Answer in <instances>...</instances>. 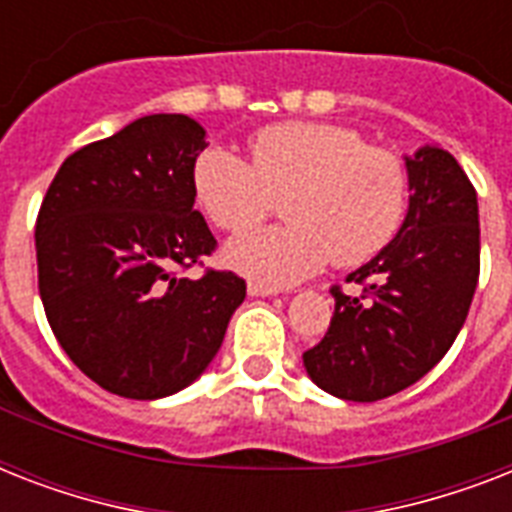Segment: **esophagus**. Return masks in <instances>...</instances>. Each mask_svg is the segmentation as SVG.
<instances>
[{"label":"esophagus","mask_w":512,"mask_h":512,"mask_svg":"<svg viewBox=\"0 0 512 512\" xmlns=\"http://www.w3.org/2000/svg\"><path fill=\"white\" fill-rule=\"evenodd\" d=\"M247 292L252 297H271V295H276L279 289L271 287V284H263V281H249Z\"/></svg>","instance_id":"esophagus-1"}]
</instances>
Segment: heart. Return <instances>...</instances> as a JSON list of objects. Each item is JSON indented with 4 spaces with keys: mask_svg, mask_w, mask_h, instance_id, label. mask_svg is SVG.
<instances>
[{
    "mask_svg": "<svg viewBox=\"0 0 512 512\" xmlns=\"http://www.w3.org/2000/svg\"><path fill=\"white\" fill-rule=\"evenodd\" d=\"M252 164L228 148H207L193 164V191L217 228H255L284 199L289 223L244 233L225 247L236 271L289 284L329 260L356 268L377 257L404 225L409 172L393 151L366 146L350 127L271 124L249 140Z\"/></svg>",
    "mask_w": 512,
    "mask_h": 512,
    "instance_id": "b5f03b06",
    "label": "heart"
}]
</instances>
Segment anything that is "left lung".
<instances>
[{"label":"left lung","instance_id":"1","mask_svg":"<svg viewBox=\"0 0 512 512\" xmlns=\"http://www.w3.org/2000/svg\"><path fill=\"white\" fill-rule=\"evenodd\" d=\"M409 212L380 255L348 276L364 295L332 287L335 316L305 372L345 401H380L446 356L468 319L481 271L476 188L436 146L406 156Z\"/></svg>","mask_w":512,"mask_h":512}]
</instances>
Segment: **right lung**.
Wrapping results in <instances>:
<instances>
[{"mask_svg":"<svg viewBox=\"0 0 512 512\" xmlns=\"http://www.w3.org/2000/svg\"><path fill=\"white\" fill-rule=\"evenodd\" d=\"M204 127L135 119L60 164L36 217L39 295L60 348L124 398L172 396L220 350L247 284L233 271L183 279L217 241L193 209Z\"/></svg>","mask_w":512,"mask_h":512,"instance_id":"obj_1","label":"right lung"}]
</instances>
